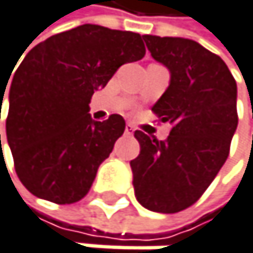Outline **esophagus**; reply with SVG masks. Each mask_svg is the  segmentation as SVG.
<instances>
[{"mask_svg":"<svg viewBox=\"0 0 253 253\" xmlns=\"http://www.w3.org/2000/svg\"><path fill=\"white\" fill-rule=\"evenodd\" d=\"M133 132H135V127H133V126L132 124H126V129H124V133L126 135H133Z\"/></svg>","mask_w":253,"mask_h":253,"instance_id":"obj_1","label":"esophagus"}]
</instances>
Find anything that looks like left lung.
I'll return each mask as SVG.
<instances>
[{
  "instance_id": "left-lung-1",
  "label": "left lung",
  "mask_w": 253,
  "mask_h": 253,
  "mask_svg": "<svg viewBox=\"0 0 253 253\" xmlns=\"http://www.w3.org/2000/svg\"><path fill=\"white\" fill-rule=\"evenodd\" d=\"M152 57L170 73L152 111L171 126L167 139L135 132L130 161L135 197L155 212H179L205 193L229 155L237 130V83L226 63L185 38L142 36Z\"/></svg>"
}]
</instances>
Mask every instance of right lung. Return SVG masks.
<instances>
[{
  "mask_svg": "<svg viewBox=\"0 0 253 253\" xmlns=\"http://www.w3.org/2000/svg\"><path fill=\"white\" fill-rule=\"evenodd\" d=\"M144 54L139 33L83 24L25 56L8 91L5 133L16 174L32 194L60 205L86 196L126 129L117 114L92 120L91 97L121 65ZM7 83L0 86V112Z\"/></svg>",
  "mask_w": 253,
  "mask_h": 253,
  "instance_id": "right-lung-1",
  "label": "right lung"
}]
</instances>
